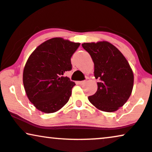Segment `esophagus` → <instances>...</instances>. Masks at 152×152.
<instances>
[{
	"label": "esophagus",
	"mask_w": 152,
	"mask_h": 152,
	"mask_svg": "<svg viewBox=\"0 0 152 152\" xmlns=\"http://www.w3.org/2000/svg\"><path fill=\"white\" fill-rule=\"evenodd\" d=\"M86 83V80H81V81H78V83L79 84V85H83V84H85Z\"/></svg>",
	"instance_id": "1"
}]
</instances>
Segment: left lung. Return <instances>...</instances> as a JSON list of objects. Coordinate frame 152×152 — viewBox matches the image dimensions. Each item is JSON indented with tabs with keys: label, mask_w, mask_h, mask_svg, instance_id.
<instances>
[{
	"label": "left lung",
	"mask_w": 152,
	"mask_h": 152,
	"mask_svg": "<svg viewBox=\"0 0 152 152\" xmlns=\"http://www.w3.org/2000/svg\"><path fill=\"white\" fill-rule=\"evenodd\" d=\"M82 47L93 59L97 90L88 99L102 111L113 112L127 102L133 88L134 76L123 54L107 41L84 43Z\"/></svg>",
	"instance_id": "left-lung-1"
}]
</instances>
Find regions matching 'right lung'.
Masks as SVG:
<instances>
[{
	"mask_svg": "<svg viewBox=\"0 0 152 152\" xmlns=\"http://www.w3.org/2000/svg\"><path fill=\"white\" fill-rule=\"evenodd\" d=\"M80 46L62 38L41 44L32 53L23 72V83L31 102L46 114L64 107L75 83L63 75L72 69L71 57Z\"/></svg>",
	"mask_w": 152,
	"mask_h": 152,
	"instance_id": "add662e5",
	"label": "right lung"
}]
</instances>
